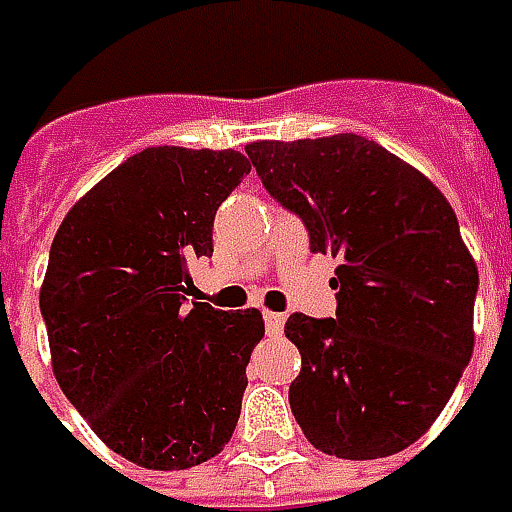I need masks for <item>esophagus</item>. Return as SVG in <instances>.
Listing matches in <instances>:
<instances>
[{
	"instance_id": "1",
	"label": "esophagus",
	"mask_w": 512,
	"mask_h": 512,
	"mask_svg": "<svg viewBox=\"0 0 512 512\" xmlns=\"http://www.w3.org/2000/svg\"><path fill=\"white\" fill-rule=\"evenodd\" d=\"M265 330L267 336H282V330H285V316H282V313H265Z\"/></svg>"
}]
</instances>
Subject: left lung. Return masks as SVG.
I'll return each instance as SVG.
<instances>
[{"label":"left lung","mask_w":512,"mask_h":512,"mask_svg":"<svg viewBox=\"0 0 512 512\" xmlns=\"http://www.w3.org/2000/svg\"><path fill=\"white\" fill-rule=\"evenodd\" d=\"M265 190L339 259L336 319L293 313L290 410L316 450L382 459L422 439L473 356L479 270L442 190L382 145L336 133L250 142Z\"/></svg>","instance_id":"left-lung-1"}]
</instances>
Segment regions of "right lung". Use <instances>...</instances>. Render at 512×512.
<instances>
[{"instance_id": "1", "label": "right lung", "mask_w": 512, "mask_h": 512, "mask_svg": "<svg viewBox=\"0 0 512 512\" xmlns=\"http://www.w3.org/2000/svg\"><path fill=\"white\" fill-rule=\"evenodd\" d=\"M250 173L239 150L148 148L70 207L39 307L53 376L113 453L185 470L222 453L265 336L262 313L187 305L213 216Z\"/></svg>"}]
</instances>
